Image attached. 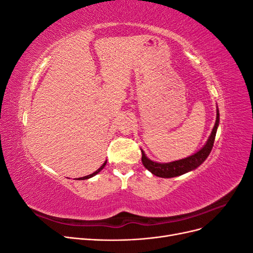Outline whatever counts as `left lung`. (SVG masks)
<instances>
[{
  "label": "left lung",
  "instance_id": "8db88e82",
  "mask_svg": "<svg viewBox=\"0 0 253 253\" xmlns=\"http://www.w3.org/2000/svg\"><path fill=\"white\" fill-rule=\"evenodd\" d=\"M218 124H219V113H218V109H217L215 125H214V126H213L211 135L209 136V138H208V140H207L204 147L200 151L196 152L195 154L191 155L187 158L175 160V162H172V163L160 164V163L153 162V160L149 159L147 156H145L144 152L141 150L142 165L144 166V168H147V169L152 174H154V175L158 176V177H163V178L175 177V176H179V175H182L187 172L195 170L196 168L200 167L207 159V157L209 156L210 152L213 148L214 139H215Z\"/></svg>",
  "mask_w": 253,
  "mask_h": 253
}]
</instances>
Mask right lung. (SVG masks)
I'll return each instance as SVG.
<instances>
[{"mask_svg":"<svg viewBox=\"0 0 253 253\" xmlns=\"http://www.w3.org/2000/svg\"><path fill=\"white\" fill-rule=\"evenodd\" d=\"M105 165H106V162H105V163H104L100 168H99V169H98L97 171H95L94 173H91V174L86 175V176H83V177H80V178H78V179H79V180H80V179H81V180H83V179H88V178H90V177H93V176H95L96 174H98L99 172H100V171L103 169V168L105 167Z\"/></svg>","mask_w":253,"mask_h":253,"instance_id":"add662e5","label":"right lung"}]
</instances>
